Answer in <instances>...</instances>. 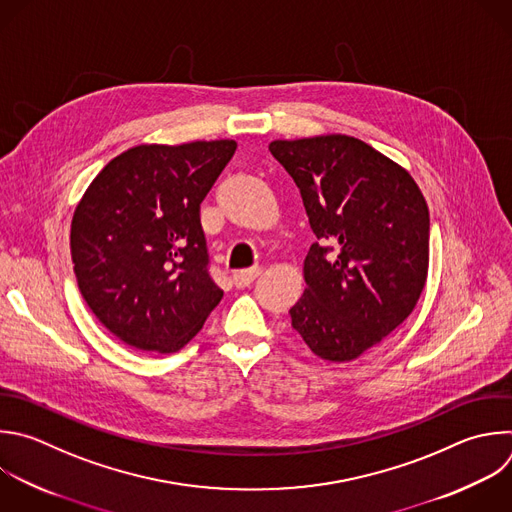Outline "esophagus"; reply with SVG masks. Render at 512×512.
I'll return each instance as SVG.
<instances>
[{
	"label": "esophagus",
	"mask_w": 512,
	"mask_h": 512,
	"mask_svg": "<svg viewBox=\"0 0 512 512\" xmlns=\"http://www.w3.org/2000/svg\"><path fill=\"white\" fill-rule=\"evenodd\" d=\"M259 275H261V267L241 269V271H235V273H233V283H235L237 287H247V285H251Z\"/></svg>",
	"instance_id": "esophagus-1"
}]
</instances>
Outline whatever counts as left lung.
I'll return each instance as SVG.
<instances>
[{
	"label": "left lung",
	"instance_id": "1",
	"mask_svg": "<svg viewBox=\"0 0 512 512\" xmlns=\"http://www.w3.org/2000/svg\"><path fill=\"white\" fill-rule=\"evenodd\" d=\"M319 239L289 309L309 350L344 364L378 346L414 311L428 277L430 215L408 170L360 138L273 140Z\"/></svg>",
	"mask_w": 512,
	"mask_h": 512
}]
</instances>
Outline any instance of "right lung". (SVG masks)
Returning <instances> with one entry per match:
<instances>
[{
    "instance_id": "1",
    "label": "right lung",
    "mask_w": 512,
    "mask_h": 512,
    "mask_svg": "<svg viewBox=\"0 0 512 512\" xmlns=\"http://www.w3.org/2000/svg\"><path fill=\"white\" fill-rule=\"evenodd\" d=\"M235 150V140L138 144L80 199L70 229L78 287L126 346L175 354L219 305L199 211Z\"/></svg>"
}]
</instances>
